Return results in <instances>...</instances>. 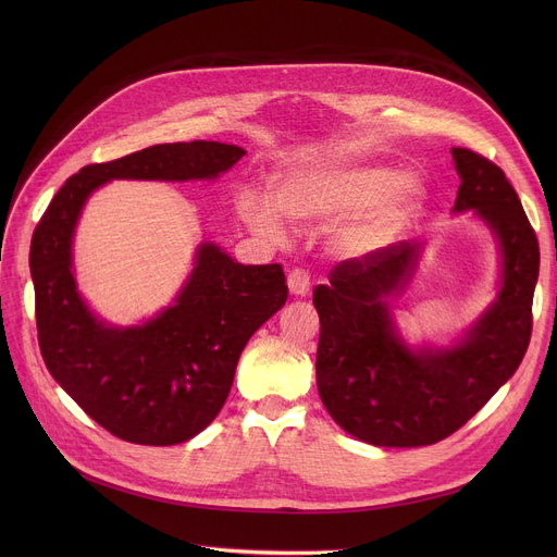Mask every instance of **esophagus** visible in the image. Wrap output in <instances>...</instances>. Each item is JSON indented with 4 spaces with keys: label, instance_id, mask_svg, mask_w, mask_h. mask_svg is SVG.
I'll return each instance as SVG.
<instances>
[{
    "label": "esophagus",
    "instance_id": "obj_1",
    "mask_svg": "<svg viewBox=\"0 0 557 557\" xmlns=\"http://www.w3.org/2000/svg\"><path fill=\"white\" fill-rule=\"evenodd\" d=\"M286 284L294 296H307L309 294V273L302 269H294L288 273Z\"/></svg>",
    "mask_w": 557,
    "mask_h": 557
}]
</instances>
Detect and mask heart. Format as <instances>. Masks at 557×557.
Listing matches in <instances>:
<instances>
[{
    "label": "heart",
    "mask_w": 557,
    "mask_h": 557,
    "mask_svg": "<svg viewBox=\"0 0 557 557\" xmlns=\"http://www.w3.org/2000/svg\"><path fill=\"white\" fill-rule=\"evenodd\" d=\"M426 189L416 175H401L386 164L341 160L280 173L271 191L273 205L244 191L237 198V212L255 234L273 244L284 239L275 209L294 223H320L361 212L341 225L334 239L338 252L357 257L388 244L420 210Z\"/></svg>",
    "instance_id": "1"
}]
</instances>
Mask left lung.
Instances as JSON below:
<instances>
[{
  "label": "left lung",
  "instance_id": "1",
  "mask_svg": "<svg viewBox=\"0 0 557 557\" xmlns=\"http://www.w3.org/2000/svg\"><path fill=\"white\" fill-rule=\"evenodd\" d=\"M460 187L454 212L474 210L502 250L496 300L451 345H408L391 298L411 282L422 244L399 242L341 261L313 290L320 315L315 382L327 413L374 447H424L476 416L519 368L533 330L540 244L506 173L451 149Z\"/></svg>",
  "mask_w": 557,
  "mask_h": 557
}]
</instances>
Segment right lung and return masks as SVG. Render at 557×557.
<instances>
[{
  "mask_svg": "<svg viewBox=\"0 0 557 557\" xmlns=\"http://www.w3.org/2000/svg\"><path fill=\"white\" fill-rule=\"evenodd\" d=\"M246 151L223 141L156 144L87 164L58 189L32 242L38 343L61 388L112 435L166 447L187 443L223 408L250 336L288 296L280 263L244 267L212 242L196 248L178 296L141 325L95 315L74 277V230L110 181H214Z\"/></svg>",
  "mask_w": 557,
  "mask_h": 557,
  "instance_id": "obj_1",
  "label": "right lung"
}]
</instances>
